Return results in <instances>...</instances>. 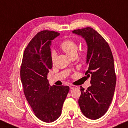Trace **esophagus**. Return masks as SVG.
<instances>
[{
    "label": "esophagus",
    "instance_id": "esophagus-1",
    "mask_svg": "<svg viewBox=\"0 0 128 128\" xmlns=\"http://www.w3.org/2000/svg\"><path fill=\"white\" fill-rule=\"evenodd\" d=\"M69 87H70V89H75V88H77V86H74V85H70Z\"/></svg>",
    "mask_w": 128,
    "mask_h": 128
}]
</instances>
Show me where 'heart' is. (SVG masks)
Instances as JSON below:
<instances>
[{"label":"heart","instance_id":"heart-1","mask_svg":"<svg viewBox=\"0 0 128 128\" xmlns=\"http://www.w3.org/2000/svg\"><path fill=\"white\" fill-rule=\"evenodd\" d=\"M60 47L62 50L67 55L70 56L72 54L74 53H76L77 50H78V46L74 40L72 39H66L64 40L60 45ZM54 57H55V53L52 52L51 54L52 61H54Z\"/></svg>","mask_w":128,"mask_h":128}]
</instances>
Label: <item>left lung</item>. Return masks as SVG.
<instances>
[{
  "mask_svg": "<svg viewBox=\"0 0 128 128\" xmlns=\"http://www.w3.org/2000/svg\"><path fill=\"white\" fill-rule=\"evenodd\" d=\"M81 36L88 46L85 75L90 77L86 91L81 87L78 104L84 116L96 120L106 114L111 103L116 84L114 58L105 39L92 28L72 31Z\"/></svg>",
  "mask_w": 128,
  "mask_h": 128,
  "instance_id": "left-lung-1",
  "label": "left lung"
}]
</instances>
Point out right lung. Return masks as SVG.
Instances as JSON below:
<instances>
[{
	"mask_svg": "<svg viewBox=\"0 0 128 128\" xmlns=\"http://www.w3.org/2000/svg\"><path fill=\"white\" fill-rule=\"evenodd\" d=\"M60 33L44 30L33 38L25 48L20 68L24 92L35 116L50 123L60 117L69 91L66 86H50L47 78L52 68L50 46Z\"/></svg>",
	"mask_w": 128,
	"mask_h": 128,
	"instance_id": "1",
	"label": "right lung"
}]
</instances>
